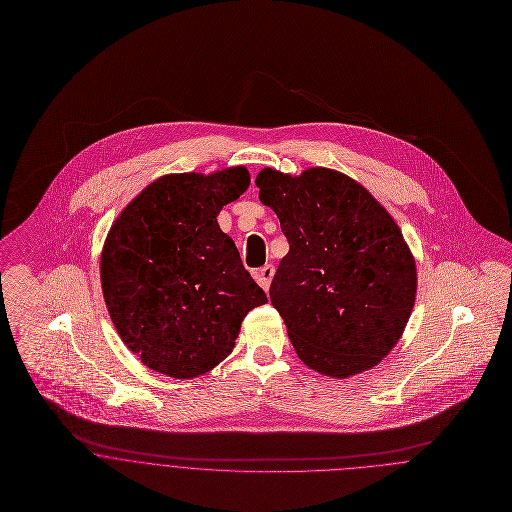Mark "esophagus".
Segmentation results:
<instances>
[{"label": "esophagus", "mask_w": 512, "mask_h": 512, "mask_svg": "<svg viewBox=\"0 0 512 512\" xmlns=\"http://www.w3.org/2000/svg\"><path fill=\"white\" fill-rule=\"evenodd\" d=\"M273 277H275V267L273 265H265L259 271H255V279H257V283H259L263 290H269Z\"/></svg>", "instance_id": "obj_1"}]
</instances>
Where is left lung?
Instances as JSON below:
<instances>
[{
  "instance_id": "left-lung-1",
  "label": "left lung",
  "mask_w": 512,
  "mask_h": 512,
  "mask_svg": "<svg viewBox=\"0 0 512 512\" xmlns=\"http://www.w3.org/2000/svg\"><path fill=\"white\" fill-rule=\"evenodd\" d=\"M288 253L271 304L304 365L332 379L373 369L400 340L416 300V261L395 218L351 176L312 167L257 174Z\"/></svg>"
}]
</instances>
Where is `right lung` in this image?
I'll return each mask as SVG.
<instances>
[{
  "label": "right lung",
  "mask_w": 512,
  "mask_h": 512,
  "mask_svg": "<svg viewBox=\"0 0 512 512\" xmlns=\"http://www.w3.org/2000/svg\"><path fill=\"white\" fill-rule=\"evenodd\" d=\"M245 167L165 174L115 218L100 257L104 300L149 369L194 379L222 363L243 318L267 302L218 224L249 188Z\"/></svg>",
  "instance_id": "obj_1"
}]
</instances>
